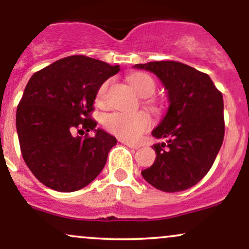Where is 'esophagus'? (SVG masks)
<instances>
[{"mask_svg": "<svg viewBox=\"0 0 249 249\" xmlns=\"http://www.w3.org/2000/svg\"><path fill=\"white\" fill-rule=\"evenodd\" d=\"M126 146H128L130 148H133V150H137V148L141 147V145H137V144H132V142H123Z\"/></svg>", "mask_w": 249, "mask_h": 249, "instance_id": "obj_1", "label": "esophagus"}]
</instances>
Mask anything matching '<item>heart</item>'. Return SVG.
<instances>
[{"mask_svg":"<svg viewBox=\"0 0 249 249\" xmlns=\"http://www.w3.org/2000/svg\"><path fill=\"white\" fill-rule=\"evenodd\" d=\"M127 81L134 90L142 97L151 96L156 90V84L152 77L145 72H134L127 77ZM108 88V81L102 83L101 87L97 90L96 99L99 104H104L107 91ZM145 105L150 108L152 112H158L159 107L157 103L148 101ZM150 116L144 111L138 112L126 113V112H111L107 113L103 118V125L105 130L113 136L118 137L122 141L126 142H137L141 139L148 128L151 127Z\"/></svg>","mask_w":249,"mask_h":249,"instance_id":"b5f03b06","label":"heart"}]
</instances>
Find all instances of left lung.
Returning a JSON list of instances; mask_svg holds the SVG:
<instances>
[{"label":"left lung","instance_id":"left-lung-1","mask_svg":"<svg viewBox=\"0 0 249 249\" xmlns=\"http://www.w3.org/2000/svg\"><path fill=\"white\" fill-rule=\"evenodd\" d=\"M134 68L151 71L167 90L170 107L152 131L166 142L154 144L156 160L142 171L148 184L173 193L194 186L206 176L225 136L224 99L207 73L174 61Z\"/></svg>","mask_w":249,"mask_h":249}]
</instances>
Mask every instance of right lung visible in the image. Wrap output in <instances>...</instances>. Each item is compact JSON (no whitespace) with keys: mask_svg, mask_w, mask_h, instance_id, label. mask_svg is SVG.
Returning <instances> with one entry per match:
<instances>
[{"mask_svg":"<svg viewBox=\"0 0 249 249\" xmlns=\"http://www.w3.org/2000/svg\"><path fill=\"white\" fill-rule=\"evenodd\" d=\"M119 70V65L75 55L31 76L17 107L16 128L25 164L45 186L78 191L105 166L117 139L96 128L90 116L98 88ZM83 129L95 130V136H73Z\"/></svg>","mask_w":249,"mask_h":249,"instance_id":"1","label":"right lung"}]
</instances>
